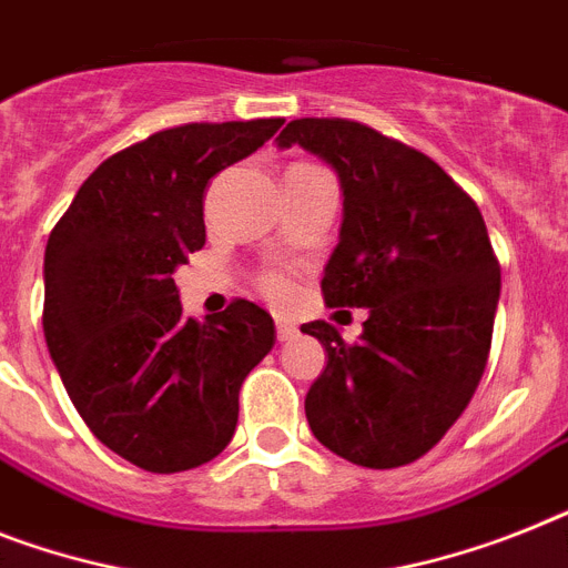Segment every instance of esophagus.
Returning a JSON list of instances; mask_svg holds the SVG:
<instances>
[{
  "label": "esophagus",
  "mask_w": 568,
  "mask_h": 568,
  "mask_svg": "<svg viewBox=\"0 0 568 568\" xmlns=\"http://www.w3.org/2000/svg\"><path fill=\"white\" fill-rule=\"evenodd\" d=\"M275 334H278V342H290L298 336V327H295L293 322H278V325H275Z\"/></svg>",
  "instance_id": "esophagus-1"
}]
</instances>
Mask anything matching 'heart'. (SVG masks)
<instances>
[{
  "mask_svg": "<svg viewBox=\"0 0 568 568\" xmlns=\"http://www.w3.org/2000/svg\"><path fill=\"white\" fill-rule=\"evenodd\" d=\"M257 284H261V293L266 298H273V302H287L290 295H293V278L284 270H266Z\"/></svg>",
  "mask_w": 568,
  "mask_h": 568,
  "instance_id": "heart-1",
  "label": "heart"
}]
</instances>
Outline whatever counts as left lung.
<instances>
[{
    "mask_svg": "<svg viewBox=\"0 0 568 568\" xmlns=\"http://www.w3.org/2000/svg\"><path fill=\"white\" fill-rule=\"evenodd\" d=\"M311 150L342 185L327 307H368L354 345L327 322L302 325L327 365L304 397L313 435L354 464L420 458L467 409L485 374L499 261L479 205L442 165L348 119H295L278 148Z\"/></svg>",
    "mask_w": 568,
    "mask_h": 568,
    "instance_id": "obj_1",
    "label": "left lung"
}]
</instances>
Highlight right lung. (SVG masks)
Segmentation results:
<instances>
[{"label":"right lung","mask_w":568,"mask_h":568,"mask_svg":"<svg viewBox=\"0 0 568 568\" xmlns=\"http://www.w3.org/2000/svg\"><path fill=\"white\" fill-rule=\"evenodd\" d=\"M284 119L182 124L89 173L45 246L42 331L98 442L150 473L220 456L246 374L273 351V316L246 298L196 322L176 266L203 250L214 173L255 153Z\"/></svg>","instance_id":"add662e5"}]
</instances>
